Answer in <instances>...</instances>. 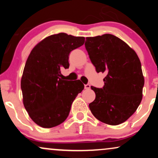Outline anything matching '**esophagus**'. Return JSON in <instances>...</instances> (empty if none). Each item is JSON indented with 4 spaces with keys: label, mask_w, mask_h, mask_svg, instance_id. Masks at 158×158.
I'll use <instances>...</instances> for the list:
<instances>
[{
    "label": "esophagus",
    "mask_w": 158,
    "mask_h": 158,
    "mask_svg": "<svg viewBox=\"0 0 158 158\" xmlns=\"http://www.w3.org/2000/svg\"><path fill=\"white\" fill-rule=\"evenodd\" d=\"M90 85L89 84L85 85V89H90Z\"/></svg>",
    "instance_id": "34e87169"
}]
</instances>
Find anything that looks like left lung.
Segmentation results:
<instances>
[{
  "mask_svg": "<svg viewBox=\"0 0 158 158\" xmlns=\"http://www.w3.org/2000/svg\"><path fill=\"white\" fill-rule=\"evenodd\" d=\"M97 73H106L104 86H91L96 98L89 104L97 119L116 126L124 123L140 104L144 86L141 63L134 50L111 34L88 37L85 43Z\"/></svg>",
  "mask_w": 158,
  "mask_h": 158,
  "instance_id": "obj_1",
  "label": "left lung"
}]
</instances>
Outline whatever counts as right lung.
Returning a JSON list of instances; mask_svg holds the SVG:
<instances>
[{"label":"right lung","mask_w":158,"mask_h":158,"mask_svg":"<svg viewBox=\"0 0 158 158\" xmlns=\"http://www.w3.org/2000/svg\"><path fill=\"white\" fill-rule=\"evenodd\" d=\"M84 43V37L61 32L45 38L28 56L21 81L23 102L39 126L52 128L64 122L73 100L84 89L80 80L61 78V69L70 65V52Z\"/></svg>","instance_id":"1"}]
</instances>
